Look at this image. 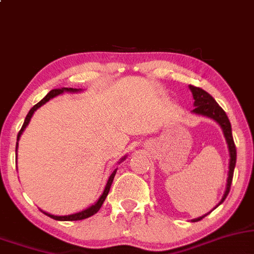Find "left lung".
<instances>
[{"instance_id":"left-lung-1","label":"left lung","mask_w":254,"mask_h":254,"mask_svg":"<svg viewBox=\"0 0 254 254\" xmlns=\"http://www.w3.org/2000/svg\"><path fill=\"white\" fill-rule=\"evenodd\" d=\"M189 88H190L191 93H193L194 100H195L194 102L195 109L193 110L194 114L207 116V117L213 118L214 121L218 122V123L220 124V127H221L222 130H224V135L226 137V140H227L228 149H230L231 160H230V172H228V179H227V188H226L224 197H222V200L220 201V203H219V204H221L225 201V198L227 197V195L231 190V185H232V180H233L235 162H237V149H235L233 136H232V127L230 123V119H228L227 115H226V112L224 111V110L221 109V106H220L219 104L215 102L214 98L210 96L208 92H206V91L202 90L201 87L193 86V85H190ZM206 215L195 219V220H193V221L194 222L198 221V220L204 218Z\"/></svg>"}]
</instances>
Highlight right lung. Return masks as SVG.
<instances>
[{"label":"right lung","mask_w":254,"mask_h":254,"mask_svg":"<svg viewBox=\"0 0 254 254\" xmlns=\"http://www.w3.org/2000/svg\"><path fill=\"white\" fill-rule=\"evenodd\" d=\"M65 91H67V92H77V91H79V90H78V88H72V87H63V88H54V90L50 91V93H48L47 96H46V97L44 98V99L40 100V102H39L38 104H35V105L33 106V108L29 110V112H28V114H27L26 119H24V122H23L22 127H21V130L19 131V133H17V140L20 139L21 133H22L23 130L26 129V127H27V125H28V123H29L30 118H32L33 114H34L36 110H38L41 105H44L45 103H47L48 100L52 99V98H53V97H56V96H58V94L65 92ZM16 151H17V142H16ZM124 158H125V157H124ZM124 158H123V160H124ZM116 172H117V169H115L114 173H112L111 176H110V179H109L108 183H106V187H105V189H104V193L102 194V196H100L99 200H98L97 202L93 204V206H91L90 208L82 210V212L75 213V214L65 215V216H57V215L48 214V213H46V212H44V213H45L46 215L50 216V218L54 219V220H60V221H77V220H84V219L90 218V216L94 215V214H96V213L98 212V210L100 209V207H102L103 202H104V201H105L106 196H108L109 190H110V187H111L112 181H114V177H115V175H116Z\"/></svg>","instance_id":"obj_1"}]
</instances>
